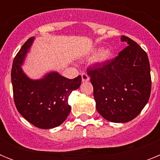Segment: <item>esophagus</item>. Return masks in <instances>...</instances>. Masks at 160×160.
<instances>
[{"label": "esophagus", "instance_id": "1", "mask_svg": "<svg viewBox=\"0 0 160 160\" xmlns=\"http://www.w3.org/2000/svg\"><path fill=\"white\" fill-rule=\"evenodd\" d=\"M82 82H88L89 80H90V77H89L88 75H87V73H82Z\"/></svg>", "mask_w": 160, "mask_h": 160}]
</instances>
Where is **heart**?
<instances>
[{
  "mask_svg": "<svg viewBox=\"0 0 160 160\" xmlns=\"http://www.w3.org/2000/svg\"><path fill=\"white\" fill-rule=\"evenodd\" d=\"M112 56V52L110 49H106V50H102L98 54L97 58H96V61L98 62H107V60L111 58Z\"/></svg>",
  "mask_w": 160,
  "mask_h": 160,
  "instance_id": "1",
  "label": "heart"
}]
</instances>
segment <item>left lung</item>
Masks as SVG:
<instances>
[{"label": "left lung", "mask_w": 160, "mask_h": 160, "mask_svg": "<svg viewBox=\"0 0 160 160\" xmlns=\"http://www.w3.org/2000/svg\"><path fill=\"white\" fill-rule=\"evenodd\" d=\"M128 46L116 58L87 69L98 112L107 121L128 122L137 117L152 90L148 54L138 44L121 37Z\"/></svg>", "instance_id": "obj_1"}]
</instances>
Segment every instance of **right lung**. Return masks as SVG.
I'll return each instance as SVG.
<instances>
[{
    "mask_svg": "<svg viewBox=\"0 0 160 160\" xmlns=\"http://www.w3.org/2000/svg\"><path fill=\"white\" fill-rule=\"evenodd\" d=\"M33 41V37L29 38L14 58L11 70L14 102L28 122L41 129H51L60 126L70 113L68 98L79 88L82 77L69 79L53 71L42 78H29L22 66Z\"/></svg>",
    "mask_w": 160,
    "mask_h": 160,
    "instance_id": "add662e5",
    "label": "right lung"
}]
</instances>
